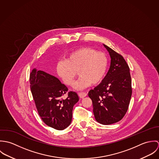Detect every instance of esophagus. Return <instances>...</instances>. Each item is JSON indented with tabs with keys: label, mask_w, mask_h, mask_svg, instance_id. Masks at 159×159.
Instances as JSON below:
<instances>
[{
	"label": "esophagus",
	"mask_w": 159,
	"mask_h": 159,
	"mask_svg": "<svg viewBox=\"0 0 159 159\" xmlns=\"http://www.w3.org/2000/svg\"><path fill=\"white\" fill-rule=\"evenodd\" d=\"M78 95H79V97L80 98H84L85 97L87 96V93H86V92H79Z\"/></svg>",
	"instance_id": "34e87169"
}]
</instances>
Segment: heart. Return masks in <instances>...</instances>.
<instances>
[{"instance_id":"b5f03b06","label":"heart","mask_w":159,"mask_h":159,"mask_svg":"<svg viewBox=\"0 0 159 159\" xmlns=\"http://www.w3.org/2000/svg\"><path fill=\"white\" fill-rule=\"evenodd\" d=\"M108 66L106 54L91 48H81L68 54L66 61L57 63V72L67 86L74 83L76 71L80 76L75 87L81 89L100 83Z\"/></svg>"}]
</instances>
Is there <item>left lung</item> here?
<instances>
[{
    "instance_id": "obj_1",
    "label": "left lung",
    "mask_w": 159,
    "mask_h": 159,
    "mask_svg": "<svg viewBox=\"0 0 159 159\" xmlns=\"http://www.w3.org/2000/svg\"><path fill=\"white\" fill-rule=\"evenodd\" d=\"M111 57L110 69L102 80L88 95L92 101L95 120L110 125L120 120L127 111L132 96L130 69L124 57L103 45Z\"/></svg>"
}]
</instances>
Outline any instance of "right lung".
I'll use <instances>...</instances> for the list:
<instances>
[{
	"instance_id": "right-lung-1",
	"label": "right lung",
	"mask_w": 159,
	"mask_h": 159,
	"mask_svg": "<svg viewBox=\"0 0 159 159\" xmlns=\"http://www.w3.org/2000/svg\"><path fill=\"white\" fill-rule=\"evenodd\" d=\"M30 90L38 113L46 124L58 130L66 129L71 124L73 106L79 97L75 92H68L62 97L67 87L56 77L34 68L30 75Z\"/></svg>"
}]
</instances>
